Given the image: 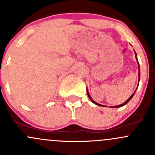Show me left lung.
<instances>
[{"label":"left lung","mask_w":155,"mask_h":155,"mask_svg":"<svg viewBox=\"0 0 155 155\" xmlns=\"http://www.w3.org/2000/svg\"><path fill=\"white\" fill-rule=\"evenodd\" d=\"M136 58L137 59V54H136ZM137 63H138V64H139V62H137ZM140 65H139V81H140ZM139 85V84H138ZM135 92L136 91H134V93L132 95H131L130 97V98L129 99L127 100V101H126V102H124V104H121V105H118V106H115V107H112V108H118V107H123V106H124V105H126L127 104L128 102H129L131 100V98L133 97H134V94H135ZM87 96H88V97L90 98V100H91V101L92 103H94V104H96V105H98V106H100V107H102V105H101V104H97V103H96L95 102V101H94L93 100H92V98L91 97V96H90V94H89V93H88V91L87 92ZM103 107H104V106H103Z\"/></svg>","instance_id":"left-lung-1"}]
</instances>
